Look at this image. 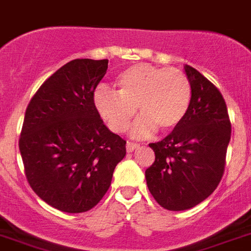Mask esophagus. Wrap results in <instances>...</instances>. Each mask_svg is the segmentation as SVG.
I'll list each match as a JSON object with an SVG mask.
<instances>
[{"instance_id":"obj_1","label":"esophagus","mask_w":251,"mask_h":251,"mask_svg":"<svg viewBox=\"0 0 251 251\" xmlns=\"http://www.w3.org/2000/svg\"><path fill=\"white\" fill-rule=\"evenodd\" d=\"M138 146H140V145L133 144V142H127V145H126V149H127V152H132V151L136 150Z\"/></svg>"}]
</instances>
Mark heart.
Returning a JSON list of instances; mask_svg holds the SVG:
<instances>
[{"instance_id":"heart-1","label":"heart","mask_w":251,"mask_h":251,"mask_svg":"<svg viewBox=\"0 0 251 251\" xmlns=\"http://www.w3.org/2000/svg\"><path fill=\"white\" fill-rule=\"evenodd\" d=\"M114 88V92L105 87L95 91L96 111L113 132L123 133L137 107L142 117L130 132L137 138L150 136L158 128L173 130L185 119L191 102L190 80L177 68L134 64L118 74Z\"/></svg>"}]
</instances>
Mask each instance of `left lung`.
I'll use <instances>...</instances> for the list:
<instances>
[{
	"mask_svg": "<svg viewBox=\"0 0 251 251\" xmlns=\"http://www.w3.org/2000/svg\"><path fill=\"white\" fill-rule=\"evenodd\" d=\"M191 102L181 124L150 144L155 161L145 172L149 191L168 210H187L212 195L222 179L231 122L222 93L192 66L185 65Z\"/></svg>",
	"mask_w": 251,
	"mask_h": 251,
	"instance_id": "8db88e82",
	"label": "left lung"
}]
</instances>
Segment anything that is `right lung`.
I'll list each match as a JSON object with an SVG mask.
<instances>
[{"label":"right lung","mask_w":251,"mask_h":251,"mask_svg":"<svg viewBox=\"0 0 251 251\" xmlns=\"http://www.w3.org/2000/svg\"><path fill=\"white\" fill-rule=\"evenodd\" d=\"M107 60L75 59L56 70L26 107L19 149L29 185L43 201L83 213L110 187L126 141L103 124L93 92Z\"/></svg>","instance_id":"obj_1"}]
</instances>
